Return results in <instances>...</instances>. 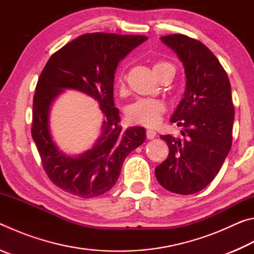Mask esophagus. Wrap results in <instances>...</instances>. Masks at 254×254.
<instances>
[{
    "label": "esophagus",
    "mask_w": 254,
    "mask_h": 254,
    "mask_svg": "<svg viewBox=\"0 0 254 254\" xmlns=\"http://www.w3.org/2000/svg\"><path fill=\"white\" fill-rule=\"evenodd\" d=\"M145 134H147V137L148 139H153L154 136H156V131H153V130H150V128H148L147 130V132H145Z\"/></svg>",
    "instance_id": "obj_1"
}]
</instances>
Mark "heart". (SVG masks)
Wrapping results in <instances>:
<instances>
[{
	"label": "heart",
	"instance_id": "obj_1",
	"mask_svg": "<svg viewBox=\"0 0 254 254\" xmlns=\"http://www.w3.org/2000/svg\"><path fill=\"white\" fill-rule=\"evenodd\" d=\"M166 68H170V69L175 70L174 66L170 63L167 62H157L153 64L152 69L153 72L158 70L166 69ZM118 88L120 92H123L126 88V76L123 74H120L117 80ZM165 112V106L162 103L156 100H139L133 103L127 110V119L130 120L132 123L142 124L145 127H154L158 122L160 121L161 115Z\"/></svg>",
	"mask_w": 254,
	"mask_h": 254
}]
</instances>
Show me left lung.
<instances>
[{"instance_id": "8db88e82", "label": "left lung", "mask_w": 254, "mask_h": 254, "mask_svg": "<svg viewBox=\"0 0 254 254\" xmlns=\"http://www.w3.org/2000/svg\"><path fill=\"white\" fill-rule=\"evenodd\" d=\"M160 39L177 54L187 81L184 98L170 119L183 127L184 139L160 135L169 154L154 174L167 190L190 195L212 182L231 150L234 122L231 84L218 59L200 41L184 34Z\"/></svg>"}]
</instances>
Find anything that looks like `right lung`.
<instances>
[{
  "label": "right lung",
  "mask_w": 254,
  "mask_h": 254,
  "mask_svg": "<svg viewBox=\"0 0 254 254\" xmlns=\"http://www.w3.org/2000/svg\"><path fill=\"white\" fill-rule=\"evenodd\" d=\"M147 39L131 34H83L56 51L41 71L33 96L31 134L46 174L66 192L92 198L109 191L117 183L124 159L144 142V127L123 130L120 126L113 85L120 60ZM64 89L93 97L105 114L97 143L76 157L60 151L49 128L50 107Z\"/></svg>",
  "instance_id": "1"
}]
</instances>
